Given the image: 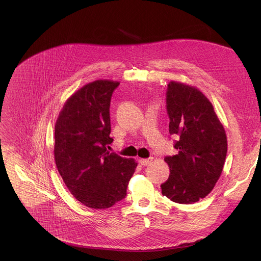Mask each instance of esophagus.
I'll use <instances>...</instances> for the list:
<instances>
[{
  "label": "esophagus",
  "instance_id": "1",
  "mask_svg": "<svg viewBox=\"0 0 261 261\" xmlns=\"http://www.w3.org/2000/svg\"><path fill=\"white\" fill-rule=\"evenodd\" d=\"M151 161H153V158H148V159H139V163L141 165H147Z\"/></svg>",
  "mask_w": 261,
  "mask_h": 261
}]
</instances>
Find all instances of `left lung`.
<instances>
[{
	"label": "left lung",
	"instance_id": "1",
	"mask_svg": "<svg viewBox=\"0 0 261 261\" xmlns=\"http://www.w3.org/2000/svg\"><path fill=\"white\" fill-rule=\"evenodd\" d=\"M166 104L169 133L178 138V153L164 158L170 173L161 185L162 194L191 204L214 189L225 163L227 137L213 104L197 88L170 82Z\"/></svg>",
	"mask_w": 261,
	"mask_h": 261
}]
</instances>
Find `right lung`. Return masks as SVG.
<instances>
[{
  "mask_svg": "<svg viewBox=\"0 0 261 261\" xmlns=\"http://www.w3.org/2000/svg\"><path fill=\"white\" fill-rule=\"evenodd\" d=\"M119 82H92L65 102L55 126V161L70 193L91 208H108L127 195L137 163L107 151L113 142L109 106Z\"/></svg>",
  "mask_w": 261,
  "mask_h": 261,
  "instance_id": "right-lung-1",
  "label": "right lung"
}]
</instances>
